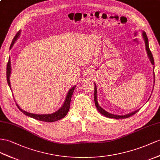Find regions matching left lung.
Returning <instances> with one entry per match:
<instances>
[{
	"instance_id": "obj_1",
	"label": "left lung",
	"mask_w": 160,
	"mask_h": 160,
	"mask_svg": "<svg viewBox=\"0 0 160 160\" xmlns=\"http://www.w3.org/2000/svg\"><path fill=\"white\" fill-rule=\"evenodd\" d=\"M142 38L144 39V42L145 44V48H146V51H147V54L148 55L149 59L150 60V62L151 63V64L154 65V60H153V57L152 55V53H151L150 49H149V41H148V38H147V34L144 31H142ZM153 78H154V82L155 83V73H154V66H153ZM153 87H154V85H153ZM151 97V96H150ZM150 97L149 98V99H150ZM148 99V100H149ZM95 106L97 109L98 111H99L102 115L105 116V117H108L109 118H114V119H124V118H129L130 116H132L134 114L136 113L137 112H138L140 109H137L136 111L132 112L131 113H129L128 114H126V115H123V116H119V115H115V114H113V113H110L108 112H106L105 110H104L103 108H102L101 106H99V103H98V101H97V86L95 84Z\"/></svg>"
}]
</instances>
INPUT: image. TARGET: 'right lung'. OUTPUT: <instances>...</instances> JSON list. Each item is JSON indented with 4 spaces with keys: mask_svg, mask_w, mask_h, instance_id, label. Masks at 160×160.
<instances>
[{
    "mask_svg": "<svg viewBox=\"0 0 160 160\" xmlns=\"http://www.w3.org/2000/svg\"><path fill=\"white\" fill-rule=\"evenodd\" d=\"M20 34H21V30H19L17 33V34L15 35L13 41H12V43H11V46H10V49L12 48V47L13 46V44L16 42V40H17L18 38H19ZM11 59L9 57V61H8V63H7V80L8 85H9V87H10V88L11 90V83H10V76H11ZM75 88H76V86H73L72 88L69 89V91H68V92L67 94L66 98H65V100L64 103L62 105V107L57 110V111H56L55 112L52 113H50V114L31 113L24 111V110H23L22 109L20 108V107L17 103H16V105H17L18 108H19L20 111H21L22 113H23L27 116H29L30 118H34V119H36L37 120H40V121L45 122H55V121L62 119V118H63L65 116L67 115V113H68L69 109V108H70L71 98H72V94H73V91H74Z\"/></svg>",
    "mask_w": 160,
    "mask_h": 160,
    "instance_id": "right-lung-1",
    "label": "right lung"
}]
</instances>
